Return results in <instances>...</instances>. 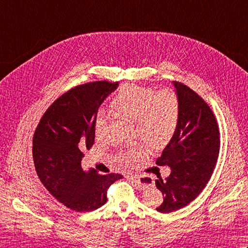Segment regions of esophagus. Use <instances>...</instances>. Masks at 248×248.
I'll use <instances>...</instances> for the list:
<instances>
[{"label":"esophagus","mask_w":248,"mask_h":248,"mask_svg":"<svg viewBox=\"0 0 248 248\" xmlns=\"http://www.w3.org/2000/svg\"><path fill=\"white\" fill-rule=\"evenodd\" d=\"M129 178L132 179V180L135 182V184H138V186H140V188H147V187H149L151 186L150 183L144 182L140 177H136V176L131 175V176H129Z\"/></svg>","instance_id":"1"}]
</instances>
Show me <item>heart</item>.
I'll return each instance as SVG.
<instances>
[{
	"label": "heart",
	"instance_id": "heart-1",
	"mask_svg": "<svg viewBox=\"0 0 248 248\" xmlns=\"http://www.w3.org/2000/svg\"><path fill=\"white\" fill-rule=\"evenodd\" d=\"M110 109L120 118L134 124L136 134L152 149H162L170 143L176 132L180 105L177 94L170 89L155 93V89L124 85L110 102ZM107 120L98 115L94 120V135L100 139L104 133ZM141 155L140 149L131 150L121 155L128 163Z\"/></svg>",
	"mask_w": 248,
	"mask_h": 248
}]
</instances>
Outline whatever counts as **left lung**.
Here are the masks:
<instances>
[{"label":"left lung","instance_id":"1","mask_svg":"<svg viewBox=\"0 0 248 248\" xmlns=\"http://www.w3.org/2000/svg\"><path fill=\"white\" fill-rule=\"evenodd\" d=\"M172 85L180 115L175 134L155 162L170 168L165 180H155L164 197L156 208L161 213L177 211L198 196L212 176L219 151L218 125L211 108L186 85Z\"/></svg>","mask_w":248,"mask_h":248}]
</instances>
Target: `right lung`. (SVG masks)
<instances>
[{
  "mask_svg": "<svg viewBox=\"0 0 248 248\" xmlns=\"http://www.w3.org/2000/svg\"><path fill=\"white\" fill-rule=\"evenodd\" d=\"M118 82L99 81L77 86L52 103L33 139L34 164L52 196L77 212L93 211L107 202V189L119 173L98 175L82 168V149L94 141V120L100 105Z\"/></svg>",
  "mask_w": 248,
  "mask_h": 248,
  "instance_id": "right-lung-1",
  "label": "right lung"
}]
</instances>
